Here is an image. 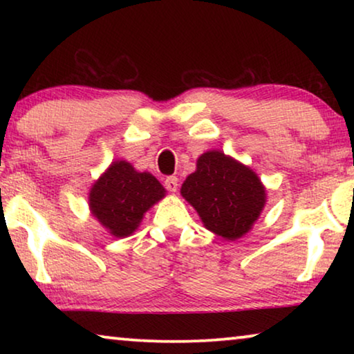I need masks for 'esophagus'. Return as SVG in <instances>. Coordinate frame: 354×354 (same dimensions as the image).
Returning <instances> with one entry per match:
<instances>
[{"label": "esophagus", "instance_id": "obj_1", "mask_svg": "<svg viewBox=\"0 0 354 354\" xmlns=\"http://www.w3.org/2000/svg\"><path fill=\"white\" fill-rule=\"evenodd\" d=\"M164 185H166V188H167L169 192L176 193V192H177V188H178V178H177L176 176L167 177L166 180H164Z\"/></svg>", "mask_w": 354, "mask_h": 354}]
</instances>
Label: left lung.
I'll return each instance as SVG.
<instances>
[{"label":"left lung","mask_w":354,"mask_h":354,"mask_svg":"<svg viewBox=\"0 0 354 354\" xmlns=\"http://www.w3.org/2000/svg\"><path fill=\"white\" fill-rule=\"evenodd\" d=\"M207 230L225 240L241 239L266 205V188L259 177L222 151L203 153L196 171L180 188Z\"/></svg>","instance_id":"left-lung-1"}]
</instances>
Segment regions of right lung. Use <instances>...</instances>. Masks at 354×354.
Wrapping results in <instances>:
<instances>
[{
  "label": "right lung",
  "mask_w": 354,
  "mask_h": 354,
  "mask_svg": "<svg viewBox=\"0 0 354 354\" xmlns=\"http://www.w3.org/2000/svg\"><path fill=\"white\" fill-rule=\"evenodd\" d=\"M166 196V188L149 172H138L127 161H114L91 185L88 206L115 239L132 235L145 212Z\"/></svg>",
  "instance_id": "1"
}]
</instances>
